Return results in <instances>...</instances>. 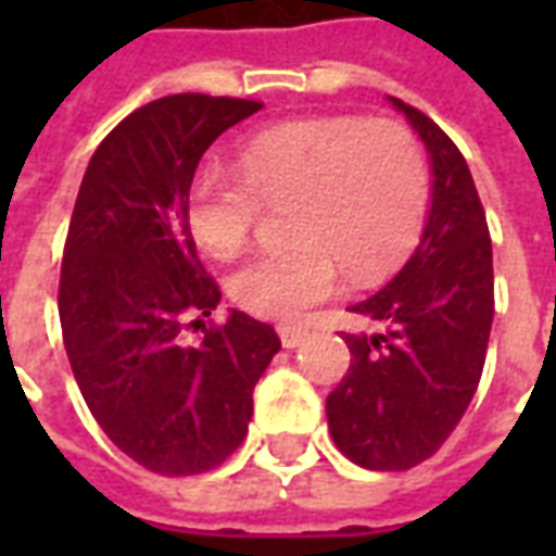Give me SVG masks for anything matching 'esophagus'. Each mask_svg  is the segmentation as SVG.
Masks as SVG:
<instances>
[{
    "mask_svg": "<svg viewBox=\"0 0 556 556\" xmlns=\"http://www.w3.org/2000/svg\"><path fill=\"white\" fill-rule=\"evenodd\" d=\"M306 337H309V333L301 330V327H279V342H282V349H298Z\"/></svg>",
    "mask_w": 556,
    "mask_h": 556,
    "instance_id": "1",
    "label": "esophagus"
}]
</instances>
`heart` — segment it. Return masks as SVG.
I'll return each mask as SVG.
<instances>
[{"mask_svg":"<svg viewBox=\"0 0 556 556\" xmlns=\"http://www.w3.org/2000/svg\"><path fill=\"white\" fill-rule=\"evenodd\" d=\"M286 250L250 258L229 279L241 309L298 321L333 294L339 265L366 282L414 250L429 207V163L396 118L325 115L247 139L238 175L202 172L187 219L211 258H235L262 207H282Z\"/></svg>","mask_w":556,"mask_h":556,"instance_id":"1","label":"heart"}]
</instances>
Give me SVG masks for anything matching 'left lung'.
I'll use <instances>...</instances> for the list:
<instances>
[{
	"label": "left lung",
	"mask_w": 556,
	"mask_h": 556,
	"mask_svg": "<svg viewBox=\"0 0 556 556\" xmlns=\"http://www.w3.org/2000/svg\"><path fill=\"white\" fill-rule=\"evenodd\" d=\"M393 103L429 148L431 214L396 279L351 306L378 333H342L351 366L327 396L333 441L369 470H408L441 450L477 393L494 318L489 223L465 157L429 115Z\"/></svg>",
	"instance_id": "left-lung-1"
}]
</instances>
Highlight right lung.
Returning <instances> with one entry per match:
<instances>
[{
  "instance_id": "1",
  "label": "right lung",
  "mask_w": 556,
  "mask_h": 556,
  "mask_svg": "<svg viewBox=\"0 0 556 556\" xmlns=\"http://www.w3.org/2000/svg\"><path fill=\"white\" fill-rule=\"evenodd\" d=\"M258 110L211 94L134 110L94 151L67 226L59 321L79 393L106 438L160 477L207 473L241 446L279 351L277 330L238 309L202 325L219 286L187 219L202 154ZM190 326L203 327L193 346Z\"/></svg>"
}]
</instances>
